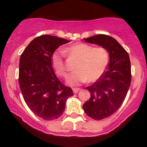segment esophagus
<instances>
[{"label": "esophagus", "mask_w": 147, "mask_h": 147, "mask_svg": "<svg viewBox=\"0 0 147 147\" xmlns=\"http://www.w3.org/2000/svg\"><path fill=\"white\" fill-rule=\"evenodd\" d=\"M80 90V88H73V92H74V94H76V93H78V92H79Z\"/></svg>", "instance_id": "34e87169"}]
</instances>
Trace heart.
Masks as SVG:
<instances>
[{
	"instance_id": "heart-1",
	"label": "heart",
	"mask_w": 147,
	"mask_h": 147,
	"mask_svg": "<svg viewBox=\"0 0 147 147\" xmlns=\"http://www.w3.org/2000/svg\"><path fill=\"white\" fill-rule=\"evenodd\" d=\"M69 57L78 59L75 69L77 70L69 76L66 83L69 86H78L81 83L94 82L103 75L109 61V53L105 47H97L86 43H76L63 49ZM51 64L58 76L66 77L67 69L64 55L59 51L51 55Z\"/></svg>"
}]
</instances>
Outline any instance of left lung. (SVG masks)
I'll return each mask as SVG.
<instances>
[{
	"mask_svg": "<svg viewBox=\"0 0 147 147\" xmlns=\"http://www.w3.org/2000/svg\"><path fill=\"white\" fill-rule=\"evenodd\" d=\"M84 39L87 43L105 47L109 53L106 71L97 82L86 88L91 97L83 105L88 116L94 120H102L117 111L125 99L131 82L129 55L110 36L97 35Z\"/></svg>",
	"mask_w": 147,
	"mask_h": 147,
	"instance_id": "left-lung-1",
	"label": "left lung"
}]
</instances>
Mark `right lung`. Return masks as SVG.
I'll list each match as a JSON object with an SVG mask.
<instances>
[{"mask_svg":"<svg viewBox=\"0 0 147 147\" xmlns=\"http://www.w3.org/2000/svg\"><path fill=\"white\" fill-rule=\"evenodd\" d=\"M68 40L44 35L34 39L21 54L19 83L23 98L31 110L46 120H55L63 113L65 103L73 96L55 76L51 55Z\"/></svg>","mask_w":147,"mask_h":147,"instance_id":"right-lung-1","label":"right lung"}]
</instances>
